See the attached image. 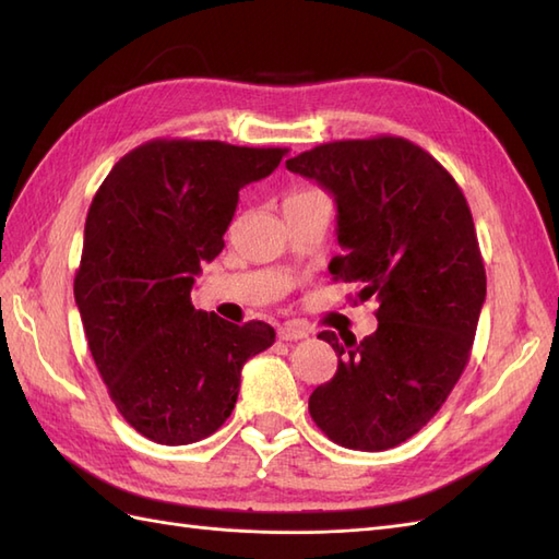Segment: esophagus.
<instances>
[{
	"label": "esophagus",
	"mask_w": 559,
	"mask_h": 559,
	"mask_svg": "<svg viewBox=\"0 0 559 559\" xmlns=\"http://www.w3.org/2000/svg\"><path fill=\"white\" fill-rule=\"evenodd\" d=\"M310 336V329H305L302 324H295V322H286L278 326V338L281 341H300Z\"/></svg>",
	"instance_id": "34e87169"
}]
</instances>
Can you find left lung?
Here are the masks:
<instances>
[{"mask_svg":"<svg viewBox=\"0 0 559 559\" xmlns=\"http://www.w3.org/2000/svg\"><path fill=\"white\" fill-rule=\"evenodd\" d=\"M322 185L338 209L336 281L377 298V331H322L338 355L331 382L310 396V415L331 442L384 451L435 418L468 365L485 266L468 201L430 153L401 136L348 139L286 160Z\"/></svg>","mask_w":559,"mask_h":559,"instance_id":"8db88e82","label":"left lung"}]
</instances>
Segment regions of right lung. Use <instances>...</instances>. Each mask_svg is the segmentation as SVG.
<instances>
[{"mask_svg":"<svg viewBox=\"0 0 559 559\" xmlns=\"http://www.w3.org/2000/svg\"><path fill=\"white\" fill-rule=\"evenodd\" d=\"M286 153L153 139L117 160L93 197L74 298L112 403L153 442L216 432L235 408L242 365L276 341L264 322L194 310L192 286L223 252L240 189Z\"/></svg>","mask_w":559,"mask_h":559,"instance_id":"obj_1","label":"right lung"}]
</instances>
